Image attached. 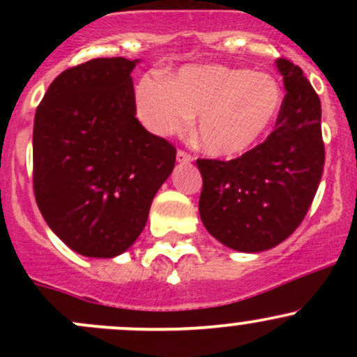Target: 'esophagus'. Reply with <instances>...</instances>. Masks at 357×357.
<instances>
[{
	"label": "esophagus",
	"instance_id": "esophagus-1",
	"mask_svg": "<svg viewBox=\"0 0 357 357\" xmlns=\"http://www.w3.org/2000/svg\"><path fill=\"white\" fill-rule=\"evenodd\" d=\"M176 158H178L179 164H190V162L193 160V157L190 155V153H186L185 150H178V153H176Z\"/></svg>",
	"mask_w": 357,
	"mask_h": 357
}]
</instances>
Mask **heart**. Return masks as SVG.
<instances>
[{
    "mask_svg": "<svg viewBox=\"0 0 357 357\" xmlns=\"http://www.w3.org/2000/svg\"><path fill=\"white\" fill-rule=\"evenodd\" d=\"M139 121L153 135H179L197 117L195 142L212 157H238L262 142L283 107L275 75L202 63L172 77L146 74L135 88Z\"/></svg>",
    "mask_w": 357,
    "mask_h": 357,
    "instance_id": "heart-1",
    "label": "heart"
}]
</instances>
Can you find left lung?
Listing matches in <instances>:
<instances>
[{"label": "left lung", "instance_id": "1", "mask_svg": "<svg viewBox=\"0 0 357 357\" xmlns=\"http://www.w3.org/2000/svg\"><path fill=\"white\" fill-rule=\"evenodd\" d=\"M287 95L271 135L233 160L199 158V211L207 231L238 252L287 240L307 214L321 181V103L301 67L276 60Z\"/></svg>", "mask_w": 357, "mask_h": 357}]
</instances>
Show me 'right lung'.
I'll use <instances>...</instances> for the list:
<instances>
[{
	"instance_id": "obj_1",
	"label": "right lung",
	"mask_w": 357,
	"mask_h": 357,
	"mask_svg": "<svg viewBox=\"0 0 357 357\" xmlns=\"http://www.w3.org/2000/svg\"><path fill=\"white\" fill-rule=\"evenodd\" d=\"M136 63L115 56L67 68L36 110V202L52 231L86 257L128 250L174 169V146L136 119Z\"/></svg>"
}]
</instances>
